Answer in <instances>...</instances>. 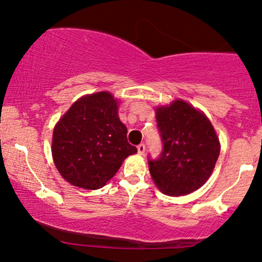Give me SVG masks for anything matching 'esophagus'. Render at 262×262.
Masks as SVG:
<instances>
[{
    "label": "esophagus",
    "instance_id": "34e87169",
    "mask_svg": "<svg viewBox=\"0 0 262 262\" xmlns=\"http://www.w3.org/2000/svg\"><path fill=\"white\" fill-rule=\"evenodd\" d=\"M137 149H138V152H139L140 155H143L144 152H145V145H144V144H139Z\"/></svg>",
    "mask_w": 262,
    "mask_h": 262
}]
</instances>
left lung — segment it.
Instances as JSON below:
<instances>
[{
    "instance_id": "left-lung-1",
    "label": "left lung",
    "mask_w": 262,
    "mask_h": 262,
    "mask_svg": "<svg viewBox=\"0 0 262 262\" xmlns=\"http://www.w3.org/2000/svg\"><path fill=\"white\" fill-rule=\"evenodd\" d=\"M162 151L149 159L155 185L167 196H185L204 185L218 160L221 144L206 114L182 100L156 108Z\"/></svg>"
}]
</instances>
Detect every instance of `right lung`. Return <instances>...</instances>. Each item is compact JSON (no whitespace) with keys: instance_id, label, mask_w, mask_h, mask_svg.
<instances>
[{"instance_id":"add662e5","label":"right lung","mask_w":262,"mask_h":262,"mask_svg":"<svg viewBox=\"0 0 262 262\" xmlns=\"http://www.w3.org/2000/svg\"><path fill=\"white\" fill-rule=\"evenodd\" d=\"M127 132L112 93L83 96L54 128V164L60 175L76 187H103L124 159L137 152V148L128 143Z\"/></svg>"}]
</instances>
